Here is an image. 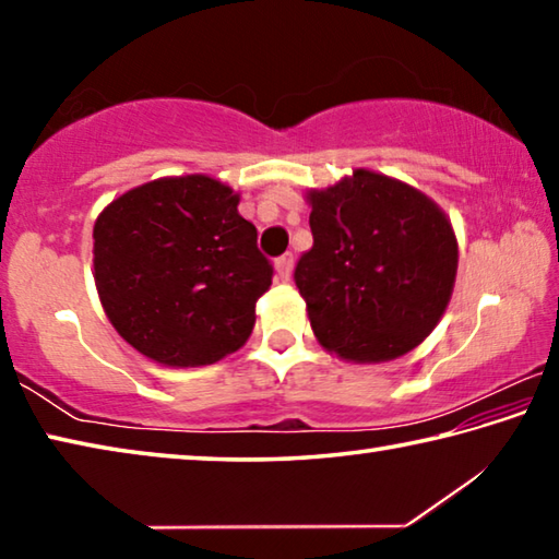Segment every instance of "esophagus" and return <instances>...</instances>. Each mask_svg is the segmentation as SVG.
I'll return each mask as SVG.
<instances>
[{"label":"esophagus","instance_id":"obj_1","mask_svg":"<svg viewBox=\"0 0 559 559\" xmlns=\"http://www.w3.org/2000/svg\"><path fill=\"white\" fill-rule=\"evenodd\" d=\"M276 273L281 281H288L293 273V253H283V257L276 259Z\"/></svg>","mask_w":559,"mask_h":559}]
</instances>
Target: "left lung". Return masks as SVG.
<instances>
[{"label":"left lung","mask_w":559,"mask_h":559,"mask_svg":"<svg viewBox=\"0 0 559 559\" xmlns=\"http://www.w3.org/2000/svg\"><path fill=\"white\" fill-rule=\"evenodd\" d=\"M313 246L293 271L320 345L355 362H384L437 328L456 278L451 222L429 197L355 169L310 192Z\"/></svg>","instance_id":"left-lung-1"}]
</instances>
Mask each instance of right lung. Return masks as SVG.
<instances>
[{"label": "right lung", "instance_id": "add662e5", "mask_svg": "<svg viewBox=\"0 0 559 559\" xmlns=\"http://www.w3.org/2000/svg\"><path fill=\"white\" fill-rule=\"evenodd\" d=\"M239 197L204 175L130 189L93 226L106 316L128 343L169 367L212 365L239 349L273 278Z\"/></svg>", "mask_w": 559, "mask_h": 559}]
</instances>
